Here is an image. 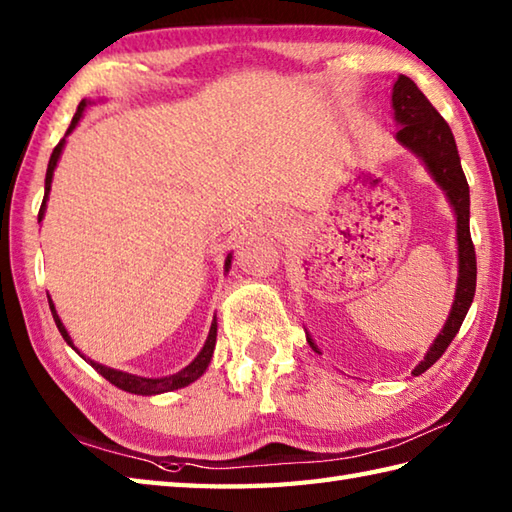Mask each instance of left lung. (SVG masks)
I'll return each instance as SVG.
<instances>
[{"label":"left lung","instance_id":"obj_1","mask_svg":"<svg viewBox=\"0 0 512 512\" xmlns=\"http://www.w3.org/2000/svg\"><path fill=\"white\" fill-rule=\"evenodd\" d=\"M392 107L396 122L401 124L396 138L407 149L414 151L429 168L431 177L438 181V186L447 192L453 210L458 217V289L453 300L449 320L442 328L436 342L431 344L425 359L414 368V377L429 370L442 357V352L449 348L453 337L458 335L464 317L469 313V306L475 295V280H478V265H475V247L469 230V184L460 166V155L456 140L449 129L447 120L440 116L436 107L431 105L427 96L420 92L412 78L399 76L392 89ZM309 339V337H306ZM313 350L315 344L309 339ZM320 352V350H317Z\"/></svg>","mask_w":512,"mask_h":512}]
</instances>
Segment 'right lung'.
Returning <instances> with one entry per match:
<instances>
[{"label":"right lung","instance_id":"right-lung-1","mask_svg":"<svg viewBox=\"0 0 512 512\" xmlns=\"http://www.w3.org/2000/svg\"><path fill=\"white\" fill-rule=\"evenodd\" d=\"M85 107H87V100H81V105H78V109H76V113H74V118H72L70 129H67L65 135H70V133L74 131L78 120H81V116H83ZM63 144H65V138L54 146V151H52V155H50L48 173H45V195H43V203H41V208H39V221L43 219L45 201H48V192H50V186H52V175H54L56 162H59V155H61V151H63ZM227 269H230V256H227V260H225V271H227ZM48 302H50V309H52V317H54V322H56V328H59V331H61L65 342L74 348L72 339H70V335H67L63 322L59 320V315H56V311H54L52 300H48ZM214 344H217V320H212L208 339H206V344H203V348H201V352L197 355V359L192 361L190 366H186L181 372L170 374V377H162V379L135 377V374H129V372H120V370L100 366V363H96V361H89V363H92V366L96 368V372L102 374V377H105L109 383L116 385V388H120V390H124V392H131V394L149 396V394H160V392H170V390L186 388V385H190L192 381H197V379L201 377V374L206 372V368H208V363H210V359H212V352H214ZM74 350H76V348H74Z\"/></svg>","mask_w":512,"mask_h":512}]
</instances>
